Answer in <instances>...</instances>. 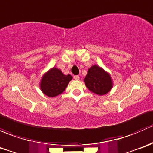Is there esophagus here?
<instances>
[{
    "instance_id": "1",
    "label": "esophagus",
    "mask_w": 153,
    "mask_h": 153,
    "mask_svg": "<svg viewBox=\"0 0 153 153\" xmlns=\"http://www.w3.org/2000/svg\"><path fill=\"white\" fill-rule=\"evenodd\" d=\"M74 79L77 80V81H78V80L80 79V76H79V75H75V76H74Z\"/></svg>"
}]
</instances>
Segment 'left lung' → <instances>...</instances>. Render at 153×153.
Returning a JSON list of instances; mask_svg holds the SVG:
<instances>
[{
	"mask_svg": "<svg viewBox=\"0 0 153 153\" xmlns=\"http://www.w3.org/2000/svg\"><path fill=\"white\" fill-rule=\"evenodd\" d=\"M84 82L89 90L99 95H105L112 87L110 75L97 65L92 66L88 69Z\"/></svg>",
	"mask_w": 153,
	"mask_h": 153,
	"instance_id": "obj_1",
	"label": "left lung"
}]
</instances>
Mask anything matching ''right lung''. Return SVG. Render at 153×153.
I'll use <instances>...</instances> for the list:
<instances>
[{"label":"right lung","mask_w":153,"mask_h":153,"mask_svg":"<svg viewBox=\"0 0 153 153\" xmlns=\"http://www.w3.org/2000/svg\"><path fill=\"white\" fill-rule=\"evenodd\" d=\"M72 79L70 75H64L60 69L54 67L43 76L41 81V89L46 95L55 97L62 93Z\"/></svg>","instance_id":"right-lung-1"}]
</instances>
